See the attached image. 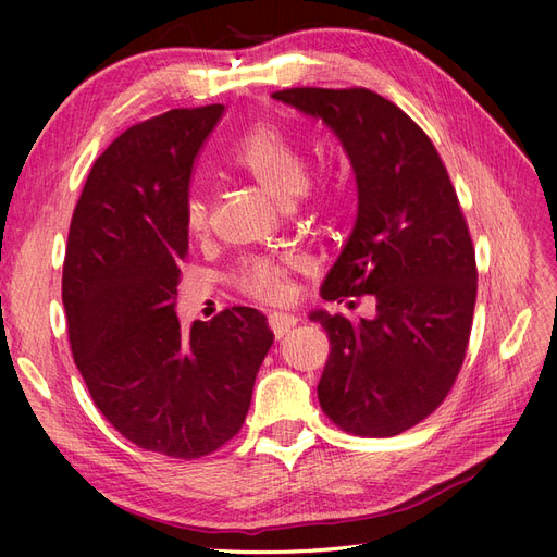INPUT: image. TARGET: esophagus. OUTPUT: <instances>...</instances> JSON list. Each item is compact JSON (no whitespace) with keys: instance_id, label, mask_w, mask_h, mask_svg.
I'll list each match as a JSON object with an SVG mask.
<instances>
[{"instance_id":"34e87169","label":"esophagus","mask_w":557,"mask_h":557,"mask_svg":"<svg viewBox=\"0 0 557 557\" xmlns=\"http://www.w3.org/2000/svg\"><path fill=\"white\" fill-rule=\"evenodd\" d=\"M297 325V318L290 313H269V327H272L276 339H283Z\"/></svg>"}]
</instances>
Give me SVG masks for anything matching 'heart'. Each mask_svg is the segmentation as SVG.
I'll list each match as a JSON object with an SVG mask.
<instances>
[{"instance_id":"b5f03b06","label":"heart","mask_w":557,"mask_h":557,"mask_svg":"<svg viewBox=\"0 0 557 557\" xmlns=\"http://www.w3.org/2000/svg\"><path fill=\"white\" fill-rule=\"evenodd\" d=\"M232 164L239 166L278 205L290 207L309 188V164L297 144L272 123L252 125L232 148ZM185 221L190 232H201L209 221V207L201 193L193 190L185 205ZM297 267L290 258L256 256L246 258L232 281L237 288L258 301L276 305L290 293V274Z\"/></svg>"}]
</instances>
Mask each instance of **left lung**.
Listing matches in <instances>:
<instances>
[{
	"label": "left lung",
	"mask_w": 557,
	"mask_h": 557,
	"mask_svg": "<svg viewBox=\"0 0 557 557\" xmlns=\"http://www.w3.org/2000/svg\"><path fill=\"white\" fill-rule=\"evenodd\" d=\"M323 121L358 183V218L320 288L327 301L374 295V320L313 311L330 336L318 399L334 425L395 436L450 393L476 305V258L458 195L428 134L367 88L272 95Z\"/></svg>",
	"instance_id": "8db88e82"
}]
</instances>
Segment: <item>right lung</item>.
Listing matches in <instances>:
<instances>
[{"label":"right lung","mask_w":557,"mask_h":557,"mask_svg":"<svg viewBox=\"0 0 557 557\" xmlns=\"http://www.w3.org/2000/svg\"><path fill=\"white\" fill-rule=\"evenodd\" d=\"M223 111L172 109L111 141L83 185L62 269L74 362L97 409L132 444L178 460L242 430L274 342L258 309L190 332L174 311L193 164Z\"/></svg>","instance_id":"add662e5"}]
</instances>
